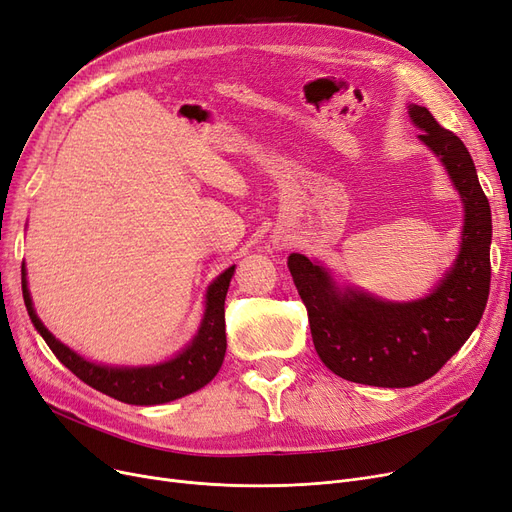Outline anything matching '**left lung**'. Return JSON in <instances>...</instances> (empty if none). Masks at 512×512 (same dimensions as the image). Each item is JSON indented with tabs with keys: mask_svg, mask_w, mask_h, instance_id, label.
<instances>
[{
	"mask_svg": "<svg viewBox=\"0 0 512 512\" xmlns=\"http://www.w3.org/2000/svg\"><path fill=\"white\" fill-rule=\"evenodd\" d=\"M407 113L464 206L458 256L431 294L410 302L382 300L355 285H340L323 264L304 254L288 258L319 359L344 380L384 388L416 386L460 351L481 321L492 277V210L473 157L426 107L410 105Z\"/></svg>",
	"mask_w": 512,
	"mask_h": 512,
	"instance_id": "8db88e82",
	"label": "left lung"
}]
</instances>
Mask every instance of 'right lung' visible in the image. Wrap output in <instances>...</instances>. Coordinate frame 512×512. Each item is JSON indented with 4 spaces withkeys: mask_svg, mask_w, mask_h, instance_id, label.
<instances>
[{
    "mask_svg": "<svg viewBox=\"0 0 512 512\" xmlns=\"http://www.w3.org/2000/svg\"><path fill=\"white\" fill-rule=\"evenodd\" d=\"M235 273V264L220 273L206 292V311H203L199 330L193 340L172 359L155 365H105L81 357L67 344L60 342L37 317L27 288V269L23 264V298L31 323L42 334L56 359L96 391L130 405H159L206 386L220 370L227 353V334H224V298Z\"/></svg>",
    "mask_w": 512,
    "mask_h": 512,
    "instance_id": "1",
    "label": "right lung"
}]
</instances>
